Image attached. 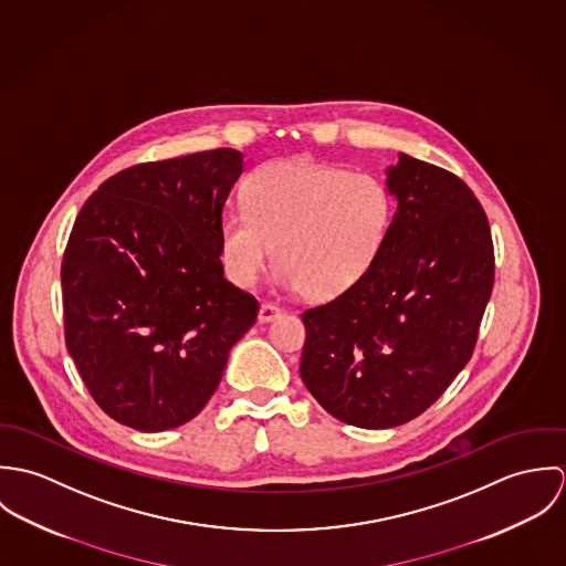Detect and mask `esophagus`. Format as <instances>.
I'll list each match as a JSON object with an SVG mask.
<instances>
[{
	"label": "esophagus",
	"mask_w": 566,
	"mask_h": 566,
	"mask_svg": "<svg viewBox=\"0 0 566 566\" xmlns=\"http://www.w3.org/2000/svg\"><path fill=\"white\" fill-rule=\"evenodd\" d=\"M281 314H283V310H281L279 305L261 303V307H259V323H272V321H276Z\"/></svg>",
	"instance_id": "esophagus-1"
}]
</instances>
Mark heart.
<instances>
[{
	"label": "heart",
	"mask_w": 566,
	"mask_h": 566,
	"mask_svg": "<svg viewBox=\"0 0 566 566\" xmlns=\"http://www.w3.org/2000/svg\"><path fill=\"white\" fill-rule=\"evenodd\" d=\"M392 222L388 185L373 174L312 161L270 163L245 189V207L222 216V254L250 287L272 259L281 281L314 301L357 285L379 259Z\"/></svg>",
	"instance_id": "1"
}]
</instances>
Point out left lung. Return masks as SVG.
Listing matches in <instances>:
<instances>
[{
    "label": "left lung",
    "instance_id": "left-lung-1",
    "mask_svg": "<svg viewBox=\"0 0 566 566\" xmlns=\"http://www.w3.org/2000/svg\"><path fill=\"white\" fill-rule=\"evenodd\" d=\"M397 213L368 274L303 314L301 377L337 420L388 429L420 416L469 364L494 283L484 209L455 174L399 155Z\"/></svg>",
    "mask_w": 566,
    "mask_h": 566
}]
</instances>
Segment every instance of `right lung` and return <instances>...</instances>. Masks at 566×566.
<instances>
[{"mask_svg": "<svg viewBox=\"0 0 566 566\" xmlns=\"http://www.w3.org/2000/svg\"><path fill=\"white\" fill-rule=\"evenodd\" d=\"M242 153L142 163L84 202L63 254L65 344L113 420L185 424L211 399L259 303L224 279L222 211Z\"/></svg>", "mask_w": 566, "mask_h": 566, "instance_id": "add662e5", "label": "right lung"}]
</instances>
